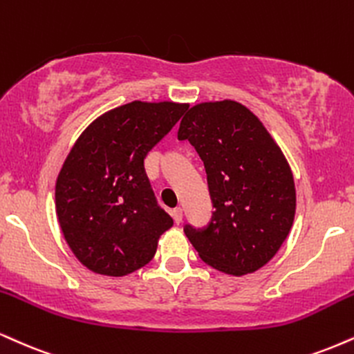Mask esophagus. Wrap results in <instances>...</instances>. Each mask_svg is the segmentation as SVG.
<instances>
[{
	"label": "esophagus",
	"mask_w": 354,
	"mask_h": 354,
	"mask_svg": "<svg viewBox=\"0 0 354 354\" xmlns=\"http://www.w3.org/2000/svg\"><path fill=\"white\" fill-rule=\"evenodd\" d=\"M171 216H173L174 223L180 224L181 221H183V209H181V207H174L173 212H171Z\"/></svg>",
	"instance_id": "34e87169"
}]
</instances>
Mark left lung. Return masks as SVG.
<instances>
[{
    "label": "left lung",
    "instance_id": "1",
    "mask_svg": "<svg viewBox=\"0 0 354 354\" xmlns=\"http://www.w3.org/2000/svg\"><path fill=\"white\" fill-rule=\"evenodd\" d=\"M178 140L203 160L212 207L204 227L185 225L199 257L216 270L244 275L266 266L295 218V183L282 150L255 115L234 100L186 112Z\"/></svg>",
    "mask_w": 354,
    "mask_h": 354
}]
</instances>
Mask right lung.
<instances>
[{
	"label": "right lung",
	"mask_w": 354,
	"mask_h": 354,
	"mask_svg": "<svg viewBox=\"0 0 354 354\" xmlns=\"http://www.w3.org/2000/svg\"><path fill=\"white\" fill-rule=\"evenodd\" d=\"M186 110L173 102H130L92 122L72 147L55 183V211L87 269L122 277L153 259L173 219L156 201L145 158Z\"/></svg>",
	"instance_id": "right-lung-1"
}]
</instances>
